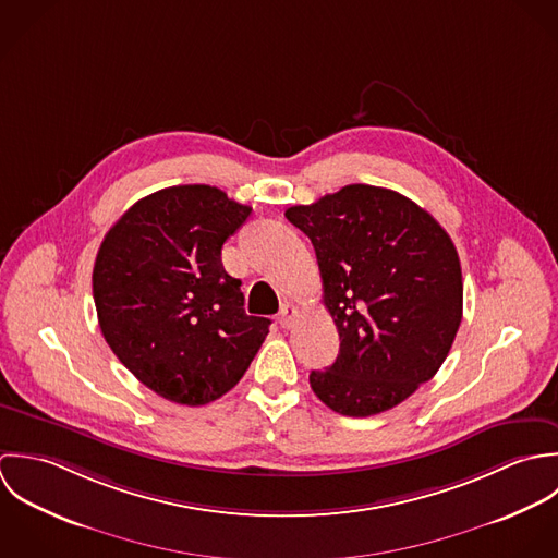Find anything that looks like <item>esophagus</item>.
<instances>
[{"label": "esophagus", "instance_id": "esophagus-1", "mask_svg": "<svg viewBox=\"0 0 558 558\" xmlns=\"http://www.w3.org/2000/svg\"><path fill=\"white\" fill-rule=\"evenodd\" d=\"M298 317H300V311L293 306V304H282V308H280V315H278V322H280V326L282 328H293L295 326V322H298Z\"/></svg>", "mask_w": 558, "mask_h": 558}]
</instances>
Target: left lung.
Wrapping results in <instances>:
<instances>
[{"mask_svg":"<svg viewBox=\"0 0 558 558\" xmlns=\"http://www.w3.org/2000/svg\"><path fill=\"white\" fill-rule=\"evenodd\" d=\"M284 216L313 241L340 338L335 364L311 373L313 392L353 418L399 405L438 373L461 324L448 232L410 198L360 183Z\"/></svg>","mask_w":558,"mask_h":558,"instance_id":"left-lung-1","label":"left lung"}]
</instances>
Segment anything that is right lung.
<instances>
[{"mask_svg": "<svg viewBox=\"0 0 558 558\" xmlns=\"http://www.w3.org/2000/svg\"><path fill=\"white\" fill-rule=\"evenodd\" d=\"M252 209L211 185H177L137 201L106 234L93 295L116 357L181 405L220 399L247 371L269 319L243 308L223 241Z\"/></svg>", "mask_w": 558, "mask_h": 558, "instance_id": "add662e5", "label": "right lung"}]
</instances>
